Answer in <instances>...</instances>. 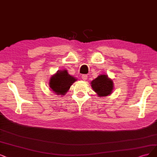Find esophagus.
I'll return each instance as SVG.
<instances>
[{"label":"esophagus","mask_w":157,"mask_h":157,"mask_svg":"<svg viewBox=\"0 0 157 157\" xmlns=\"http://www.w3.org/2000/svg\"><path fill=\"white\" fill-rule=\"evenodd\" d=\"M87 77H88V75H86V74H83V75H82V78L83 80H86V79H87Z\"/></svg>","instance_id":"1"}]
</instances>
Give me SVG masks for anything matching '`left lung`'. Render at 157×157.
Returning <instances> with one entry per match:
<instances>
[{"instance_id": "1", "label": "left lung", "mask_w": 157, "mask_h": 157, "mask_svg": "<svg viewBox=\"0 0 157 157\" xmlns=\"http://www.w3.org/2000/svg\"><path fill=\"white\" fill-rule=\"evenodd\" d=\"M92 88L100 96L111 94L113 90V82L107 75H100L91 82Z\"/></svg>"}]
</instances>
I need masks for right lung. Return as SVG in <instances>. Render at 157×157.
Returning <instances> with one entry per match:
<instances>
[{
  "label": "right lung",
  "mask_w": 157,
  "mask_h": 157,
  "mask_svg": "<svg viewBox=\"0 0 157 157\" xmlns=\"http://www.w3.org/2000/svg\"><path fill=\"white\" fill-rule=\"evenodd\" d=\"M75 81H76L75 78L64 70L57 72L50 78V87L57 95H65Z\"/></svg>",
  "instance_id": "1"
}]
</instances>
